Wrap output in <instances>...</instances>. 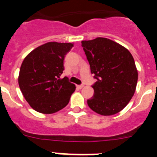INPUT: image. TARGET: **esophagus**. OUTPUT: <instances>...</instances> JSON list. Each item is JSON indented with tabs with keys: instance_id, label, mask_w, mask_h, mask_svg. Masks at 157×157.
<instances>
[{
	"instance_id": "34e87169",
	"label": "esophagus",
	"mask_w": 157,
	"mask_h": 157,
	"mask_svg": "<svg viewBox=\"0 0 157 157\" xmlns=\"http://www.w3.org/2000/svg\"><path fill=\"white\" fill-rule=\"evenodd\" d=\"M83 87H84V85H78L77 86V88H78V89H82V88H83Z\"/></svg>"
}]
</instances>
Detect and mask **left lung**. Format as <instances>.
I'll list each match as a JSON object with an SVG mask.
<instances>
[{
    "label": "left lung",
    "instance_id": "obj_1",
    "mask_svg": "<svg viewBox=\"0 0 157 157\" xmlns=\"http://www.w3.org/2000/svg\"><path fill=\"white\" fill-rule=\"evenodd\" d=\"M82 46L97 79L88 106L102 116L116 114L135 92L138 75L133 56L125 47L105 37L82 41Z\"/></svg>",
    "mask_w": 157,
    "mask_h": 157
}]
</instances>
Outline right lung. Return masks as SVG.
Listing matches in <instances>:
<instances>
[{
    "label": "right lung",
    "mask_w": 157,
    "mask_h": 157,
    "mask_svg": "<svg viewBox=\"0 0 157 157\" xmlns=\"http://www.w3.org/2000/svg\"><path fill=\"white\" fill-rule=\"evenodd\" d=\"M73 43L47 42L31 51L19 70V86L32 109L43 114L61 110L69 103L75 86L60 78L64 56Z\"/></svg>",
    "instance_id": "add662e5"
}]
</instances>
